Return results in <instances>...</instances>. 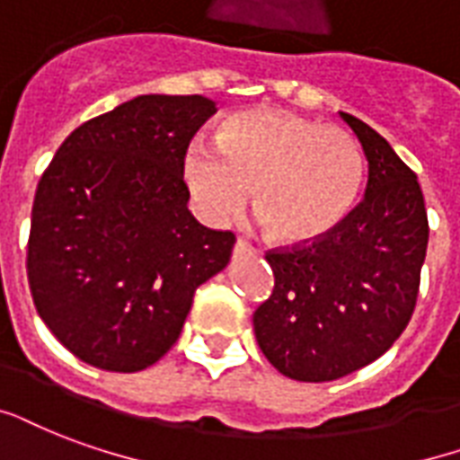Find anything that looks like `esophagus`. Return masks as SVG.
<instances>
[{
    "label": "esophagus",
    "instance_id": "1",
    "mask_svg": "<svg viewBox=\"0 0 460 460\" xmlns=\"http://www.w3.org/2000/svg\"><path fill=\"white\" fill-rule=\"evenodd\" d=\"M233 254H234V257H254V254H257V250H254L250 243H244V240H237V243H234Z\"/></svg>",
    "mask_w": 460,
    "mask_h": 460
}]
</instances>
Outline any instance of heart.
Masks as SVG:
<instances>
[{
    "instance_id": "obj_1",
    "label": "heart",
    "mask_w": 460,
    "mask_h": 460,
    "mask_svg": "<svg viewBox=\"0 0 460 460\" xmlns=\"http://www.w3.org/2000/svg\"><path fill=\"white\" fill-rule=\"evenodd\" d=\"M184 181L206 220L254 213L283 244H310L349 217L364 186V155L347 130L283 109H250L217 128V147H186Z\"/></svg>"
}]
</instances>
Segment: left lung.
<instances>
[{"label":"left lung","mask_w":460,"mask_h":460,"mask_svg":"<svg viewBox=\"0 0 460 460\" xmlns=\"http://www.w3.org/2000/svg\"><path fill=\"white\" fill-rule=\"evenodd\" d=\"M368 162L364 199L332 234L269 252L274 293L254 313L269 364L323 383L383 357L410 323L429 226L414 172L374 128L340 111Z\"/></svg>","instance_id":"8db88e82"}]
</instances>
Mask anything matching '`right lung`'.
<instances>
[{
  "instance_id": "1",
  "label": "right lung",
  "mask_w": 460,
  "mask_h": 460,
  "mask_svg": "<svg viewBox=\"0 0 460 460\" xmlns=\"http://www.w3.org/2000/svg\"><path fill=\"white\" fill-rule=\"evenodd\" d=\"M216 102L143 94L72 130L38 181L29 286L40 320L84 364L133 374L179 340L193 293L234 234L203 227L184 155Z\"/></svg>"
}]
</instances>
